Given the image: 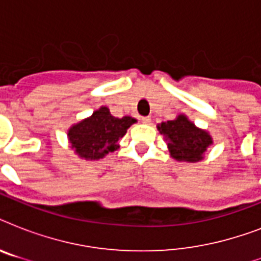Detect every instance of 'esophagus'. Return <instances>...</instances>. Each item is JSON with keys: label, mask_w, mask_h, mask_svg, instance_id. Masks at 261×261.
Here are the masks:
<instances>
[{"label": "esophagus", "mask_w": 261, "mask_h": 261, "mask_svg": "<svg viewBox=\"0 0 261 261\" xmlns=\"http://www.w3.org/2000/svg\"><path fill=\"white\" fill-rule=\"evenodd\" d=\"M141 120H142V123H146V124H147V123L151 122V118H150V116H143Z\"/></svg>", "instance_id": "1"}]
</instances>
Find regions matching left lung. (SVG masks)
<instances>
[{
	"mask_svg": "<svg viewBox=\"0 0 261 261\" xmlns=\"http://www.w3.org/2000/svg\"><path fill=\"white\" fill-rule=\"evenodd\" d=\"M161 134L165 135L171 155L178 161L198 163L203 159L213 141L207 131L199 130L184 115L174 120L161 123L159 126Z\"/></svg>",
	"mask_w": 261,
	"mask_h": 261,
	"instance_id": "8db88e82",
	"label": "left lung"
}]
</instances>
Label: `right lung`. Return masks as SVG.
Returning <instances> with one entry per match:
<instances>
[{"label":"right lung","mask_w":261,"mask_h":261,"mask_svg":"<svg viewBox=\"0 0 261 261\" xmlns=\"http://www.w3.org/2000/svg\"><path fill=\"white\" fill-rule=\"evenodd\" d=\"M135 123L130 116L119 119L110 114L107 107L93 112L69 130V141L75 153L87 160L102 159L118 149V141L127 133V128Z\"/></svg>","instance_id":"1"}]
</instances>
